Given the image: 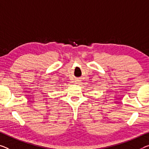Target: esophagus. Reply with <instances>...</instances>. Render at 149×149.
<instances>
[{
    "label": "esophagus",
    "mask_w": 149,
    "mask_h": 149,
    "mask_svg": "<svg viewBox=\"0 0 149 149\" xmlns=\"http://www.w3.org/2000/svg\"><path fill=\"white\" fill-rule=\"evenodd\" d=\"M77 81V82H76V83H78V82H77L78 81Z\"/></svg>",
    "instance_id": "obj_1"
}]
</instances>
